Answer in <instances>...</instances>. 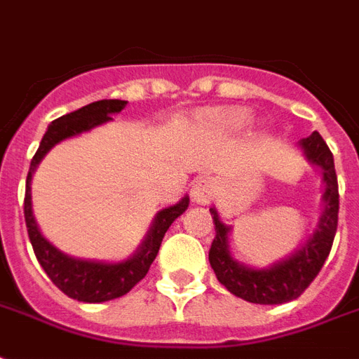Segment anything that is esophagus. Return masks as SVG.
<instances>
[{
	"mask_svg": "<svg viewBox=\"0 0 359 359\" xmlns=\"http://www.w3.org/2000/svg\"><path fill=\"white\" fill-rule=\"evenodd\" d=\"M191 201L196 205H209L215 198V180L203 175V177H199V179L194 180V184H191Z\"/></svg>",
	"mask_w": 359,
	"mask_h": 359,
	"instance_id": "34e87169",
	"label": "esophagus"
}]
</instances>
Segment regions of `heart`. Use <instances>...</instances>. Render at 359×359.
<instances>
[{
	"label": "heart",
	"mask_w": 359,
	"mask_h": 359,
	"mask_svg": "<svg viewBox=\"0 0 359 359\" xmlns=\"http://www.w3.org/2000/svg\"><path fill=\"white\" fill-rule=\"evenodd\" d=\"M250 113L241 107H220V109H209L201 114L205 124L216 131L224 133H235V131L245 130L250 124Z\"/></svg>",
	"instance_id": "1"
}]
</instances>
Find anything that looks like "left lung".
I'll use <instances>...</instances> for the list:
<instances>
[{"mask_svg": "<svg viewBox=\"0 0 359 359\" xmlns=\"http://www.w3.org/2000/svg\"><path fill=\"white\" fill-rule=\"evenodd\" d=\"M297 144L303 150V156L322 171L324 209H322L318 226L313 235L303 245H299L294 254H290L288 258L280 259L264 269L248 267L237 262L229 250L231 226H226L220 220L215 207L210 209L216 231L209 250L210 267L215 269L218 283L224 284L228 292L241 299L258 303V305H280V303L297 299L322 269L327 254L332 250L333 237L337 231L339 184L332 150L327 149V144L318 131L301 139Z\"/></svg>", "mask_w": 359, "mask_h": 359, "instance_id": "left-lung-1", "label": "left lung"}]
</instances>
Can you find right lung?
I'll list each match as a JSON object with an SVG mask.
<instances>
[{"label":"right lung","instance_id":"1","mask_svg":"<svg viewBox=\"0 0 359 359\" xmlns=\"http://www.w3.org/2000/svg\"><path fill=\"white\" fill-rule=\"evenodd\" d=\"M126 103L128 101L122 100L94 101L90 105L81 107L73 113L64 114L54 120L41 139L39 149L35 152L34 160L29 163V171H27L24 218H26L27 235L34 246L37 262L45 269L48 278L65 295H69L71 299L82 301V303H103V301L116 299V297L128 294L149 273L150 265L158 256L165 231L190 205V198L184 196L179 203L158 210L149 233L144 235L143 243L139 245L133 256L122 259V262H114V264L67 256L41 233L39 226L35 222L34 209H32V177H34L41 160L54 144L62 143L69 137L81 135L84 131L94 130L95 126L111 122L113 114L120 113Z\"/></svg>","mask_w":359,"mask_h":359}]
</instances>
